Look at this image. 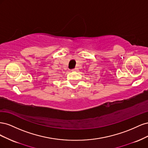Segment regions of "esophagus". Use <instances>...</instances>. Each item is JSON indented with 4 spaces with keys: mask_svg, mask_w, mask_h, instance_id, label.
I'll return each mask as SVG.
<instances>
[{
    "mask_svg": "<svg viewBox=\"0 0 148 148\" xmlns=\"http://www.w3.org/2000/svg\"><path fill=\"white\" fill-rule=\"evenodd\" d=\"M71 71H77V69H72V70H71Z\"/></svg>",
    "mask_w": 148,
    "mask_h": 148,
    "instance_id": "1",
    "label": "esophagus"
}]
</instances>
